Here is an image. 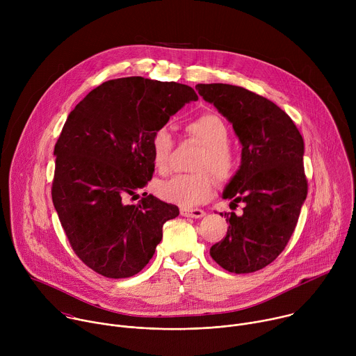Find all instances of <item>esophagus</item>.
I'll list each match as a JSON object with an SVG mask.
<instances>
[{"label":"esophagus","instance_id":"esophagus-1","mask_svg":"<svg viewBox=\"0 0 356 356\" xmlns=\"http://www.w3.org/2000/svg\"><path fill=\"white\" fill-rule=\"evenodd\" d=\"M180 214L183 217H190V218H201L206 216L204 210H200V209H181Z\"/></svg>","mask_w":356,"mask_h":356}]
</instances>
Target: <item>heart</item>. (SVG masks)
<instances>
[{"label":"heart","instance_id":"heart-1","mask_svg":"<svg viewBox=\"0 0 356 356\" xmlns=\"http://www.w3.org/2000/svg\"><path fill=\"white\" fill-rule=\"evenodd\" d=\"M186 132L204 145V150L195 162V169L201 172L176 175L162 180L156 191L165 201L188 209L206 202L214 193V179L204 170H210L221 180L229 179L235 170V156L228 146V127L217 114H202L190 120L186 124ZM172 150L170 132L163 127L158 128L150 139V156L159 172L168 169Z\"/></svg>","mask_w":356,"mask_h":356}]
</instances>
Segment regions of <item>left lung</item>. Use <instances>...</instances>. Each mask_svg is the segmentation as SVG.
Returning <instances> with one entry per match:
<instances>
[{"instance_id": "1", "label": "left lung", "mask_w": 356, "mask_h": 356, "mask_svg": "<svg viewBox=\"0 0 356 356\" xmlns=\"http://www.w3.org/2000/svg\"><path fill=\"white\" fill-rule=\"evenodd\" d=\"M198 94L232 124L242 145L241 166L222 197L242 214L227 217V235L210 249L232 273H252L272 264L286 248L307 197L304 140L291 118L270 99L243 87L197 84Z\"/></svg>"}]
</instances>
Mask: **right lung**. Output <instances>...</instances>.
<instances>
[{"label":"right lung","mask_w":356,"mask_h":356,"mask_svg":"<svg viewBox=\"0 0 356 356\" xmlns=\"http://www.w3.org/2000/svg\"><path fill=\"white\" fill-rule=\"evenodd\" d=\"M195 99L186 84L134 76L95 87L69 114L55 145L52 200L74 253L94 272L136 275L154 257L163 224L179 216L152 194L125 201L155 172L152 135Z\"/></svg>","instance_id":"1"}]
</instances>
